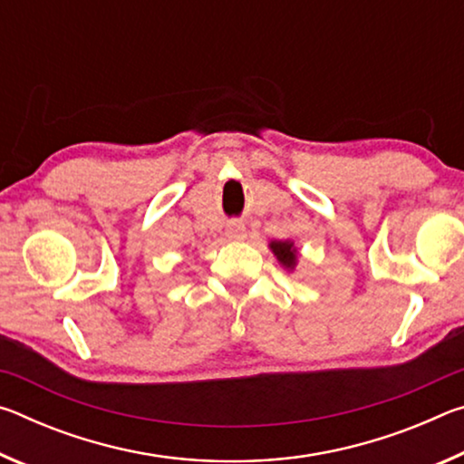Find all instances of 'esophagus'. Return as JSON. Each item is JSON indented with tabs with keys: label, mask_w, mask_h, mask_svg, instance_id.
I'll return each instance as SVG.
<instances>
[{
	"label": "esophagus",
	"mask_w": 464,
	"mask_h": 464,
	"mask_svg": "<svg viewBox=\"0 0 464 464\" xmlns=\"http://www.w3.org/2000/svg\"><path fill=\"white\" fill-rule=\"evenodd\" d=\"M227 235H229V239H243L246 237V227L239 223H233L227 227Z\"/></svg>",
	"instance_id": "1"
}]
</instances>
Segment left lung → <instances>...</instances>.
Returning <instances> with one entry per match:
<instances>
[{
	"label": "left lung",
	"instance_id": "1",
	"mask_svg": "<svg viewBox=\"0 0 464 464\" xmlns=\"http://www.w3.org/2000/svg\"><path fill=\"white\" fill-rule=\"evenodd\" d=\"M270 247L274 251V256L278 257V262L282 266H286V268L293 270L296 266V249L293 247V243L290 241H272Z\"/></svg>",
	"mask_w": 464,
	"mask_h": 464
}]
</instances>
